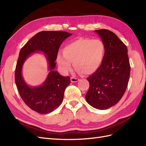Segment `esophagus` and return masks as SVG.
Instances as JSON below:
<instances>
[{
	"label": "esophagus",
	"instance_id": "1",
	"mask_svg": "<svg viewBox=\"0 0 146 146\" xmlns=\"http://www.w3.org/2000/svg\"><path fill=\"white\" fill-rule=\"evenodd\" d=\"M80 80L78 79V78H74V77H72L71 78V81L72 82V83H76V82H78Z\"/></svg>",
	"mask_w": 146,
	"mask_h": 146
}]
</instances>
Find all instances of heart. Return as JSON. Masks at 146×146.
Listing matches in <instances>:
<instances>
[{
	"label": "heart",
	"mask_w": 146,
	"mask_h": 146,
	"mask_svg": "<svg viewBox=\"0 0 146 146\" xmlns=\"http://www.w3.org/2000/svg\"><path fill=\"white\" fill-rule=\"evenodd\" d=\"M106 54V47L99 39L79 38L68 44L59 52L57 62L64 73L72 69V63L77 72L84 74L95 73L101 66Z\"/></svg>",
	"instance_id": "obj_1"
}]
</instances>
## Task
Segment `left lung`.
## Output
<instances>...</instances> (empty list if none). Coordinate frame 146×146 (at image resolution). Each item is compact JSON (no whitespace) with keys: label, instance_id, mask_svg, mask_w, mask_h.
I'll list each match as a JSON object with an SVG mask.
<instances>
[{"label":"left lung","instance_id":"left-lung-1","mask_svg":"<svg viewBox=\"0 0 146 146\" xmlns=\"http://www.w3.org/2000/svg\"><path fill=\"white\" fill-rule=\"evenodd\" d=\"M95 32L105 45L106 54L101 66L87 78L89 88L85 98L95 109L106 110L117 104L125 94L131 68L128 49L117 36L104 29Z\"/></svg>","mask_w":146,"mask_h":146}]
</instances>
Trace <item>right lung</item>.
<instances>
[{"label":"right lung","instance_id":"1","mask_svg":"<svg viewBox=\"0 0 146 146\" xmlns=\"http://www.w3.org/2000/svg\"><path fill=\"white\" fill-rule=\"evenodd\" d=\"M71 33L64 31H44L37 33L21 48L17 63L15 83L24 102L37 113L46 114L58 108L63 102L64 91L70 84L68 76H63L55 71L58 51L62 43ZM42 51L48 63L50 72L42 85L30 87L22 75L24 63L30 55Z\"/></svg>","mask_w":146,"mask_h":146}]
</instances>
